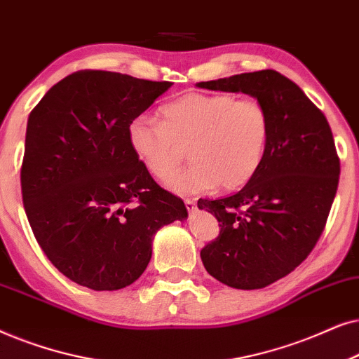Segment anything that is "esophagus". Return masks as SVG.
I'll return each mask as SVG.
<instances>
[{"instance_id": "34e87169", "label": "esophagus", "mask_w": 359, "mask_h": 359, "mask_svg": "<svg viewBox=\"0 0 359 359\" xmlns=\"http://www.w3.org/2000/svg\"><path fill=\"white\" fill-rule=\"evenodd\" d=\"M185 207H187L189 212H194L197 208V203H195L194 198H185Z\"/></svg>"}]
</instances>
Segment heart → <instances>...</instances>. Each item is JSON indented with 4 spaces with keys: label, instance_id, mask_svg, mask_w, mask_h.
<instances>
[{
    "label": "heart",
    "instance_id": "obj_1",
    "mask_svg": "<svg viewBox=\"0 0 359 359\" xmlns=\"http://www.w3.org/2000/svg\"><path fill=\"white\" fill-rule=\"evenodd\" d=\"M164 121L137 116L128 128L135 154L156 179L182 163L184 147L194 162L169 177L167 187L180 195L217 187L236 190L257 174L271 137V116L256 98L229 93H187L162 108Z\"/></svg>",
    "mask_w": 359,
    "mask_h": 359
}]
</instances>
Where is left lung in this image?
Instances as JSON below:
<instances>
[{"label":"left lung","instance_id":"1","mask_svg":"<svg viewBox=\"0 0 359 359\" xmlns=\"http://www.w3.org/2000/svg\"><path fill=\"white\" fill-rule=\"evenodd\" d=\"M197 87L248 93L269 111L271 137L257 174L235 195L198 200L219 226L200 251L208 274L229 287L262 289L302 264L322 236L340 179L332 130L299 85L276 70Z\"/></svg>","mask_w":359,"mask_h":359}]
</instances>
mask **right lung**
I'll list each match as a JSON object with an SVG mask.
<instances>
[{"label": "right lung", "mask_w": 359, "mask_h": 359, "mask_svg": "<svg viewBox=\"0 0 359 359\" xmlns=\"http://www.w3.org/2000/svg\"><path fill=\"white\" fill-rule=\"evenodd\" d=\"M170 85L80 70L29 114L21 165L26 217L47 259L83 287L135 283L157 229L187 218L182 200L156 184L128 137L133 119Z\"/></svg>", "instance_id": "1"}]
</instances>
